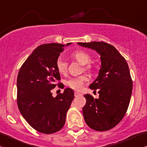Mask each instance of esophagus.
<instances>
[{"label": "esophagus", "instance_id": "1", "mask_svg": "<svg viewBox=\"0 0 147 147\" xmlns=\"http://www.w3.org/2000/svg\"><path fill=\"white\" fill-rule=\"evenodd\" d=\"M81 95V94H80L79 93V92H75V96H80Z\"/></svg>", "mask_w": 147, "mask_h": 147}]
</instances>
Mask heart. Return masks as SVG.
I'll return each instance as SVG.
<instances>
[{
  "mask_svg": "<svg viewBox=\"0 0 147 147\" xmlns=\"http://www.w3.org/2000/svg\"><path fill=\"white\" fill-rule=\"evenodd\" d=\"M72 57L76 59L82 65H85L84 69L88 72H92L94 70L93 65L90 64L92 57L89 53L84 51H78L72 53ZM56 68L58 72L61 75H64L67 71V64L62 58H58L56 61ZM89 80V78L86 75H80L76 78H71L66 81V84L71 89L76 91L82 89L84 84Z\"/></svg>",
  "mask_w": 147,
  "mask_h": 147,
  "instance_id": "heart-1",
  "label": "heart"
}]
</instances>
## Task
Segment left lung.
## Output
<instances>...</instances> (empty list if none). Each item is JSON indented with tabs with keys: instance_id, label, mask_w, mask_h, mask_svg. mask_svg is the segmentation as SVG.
Listing matches in <instances>:
<instances>
[{
	"instance_id": "obj_1",
	"label": "left lung",
	"mask_w": 147,
	"mask_h": 147,
	"mask_svg": "<svg viewBox=\"0 0 147 147\" xmlns=\"http://www.w3.org/2000/svg\"><path fill=\"white\" fill-rule=\"evenodd\" d=\"M79 45L96 51L101 55L98 77L89 88L98 90V98L85 94L82 112L86 125L96 131H107L120 123L130 101L132 80L124 57L113 46L103 41L78 42Z\"/></svg>"
}]
</instances>
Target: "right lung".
<instances>
[{
    "mask_svg": "<svg viewBox=\"0 0 147 147\" xmlns=\"http://www.w3.org/2000/svg\"><path fill=\"white\" fill-rule=\"evenodd\" d=\"M64 46L57 43L38 46L23 63L18 75V109L34 129L44 134L55 133L63 128L75 98L70 88L55 98L52 96V89L61 84L55 83L61 80L56 61Z\"/></svg>",
    "mask_w": 147,
    "mask_h": 147,
    "instance_id": "obj_1",
    "label": "right lung"
}]
</instances>
